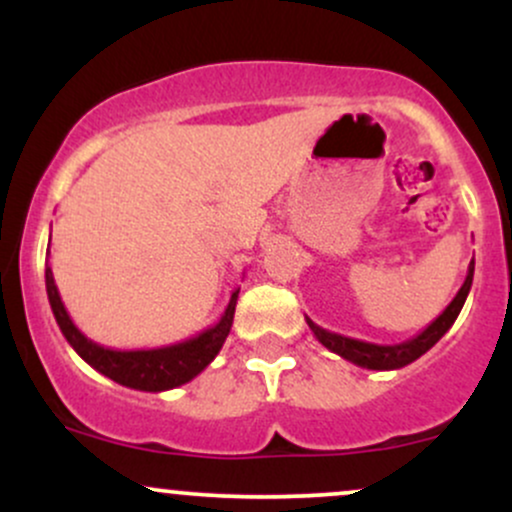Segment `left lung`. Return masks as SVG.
<instances>
[{"label": "left lung", "mask_w": 512, "mask_h": 512, "mask_svg": "<svg viewBox=\"0 0 512 512\" xmlns=\"http://www.w3.org/2000/svg\"><path fill=\"white\" fill-rule=\"evenodd\" d=\"M472 279H474V260L469 262L467 276H464V284L460 286V291H457V296L452 298L448 308H445L443 313H440L436 320L426 327V330H421L416 337H411L402 344L361 342V339H351V337H344V334L322 330V327L315 325L310 317H305V320H308V327L313 330L317 342H320L322 346H327L332 354L351 361L354 366H361L368 370H397V368L409 366V363L416 361L419 356H424L426 351L431 349V346L450 330L452 322H455L457 315H460L464 301H467L469 289H472Z\"/></svg>", "instance_id": "1"}]
</instances>
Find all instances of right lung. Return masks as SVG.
<instances>
[{"label":"right lung","mask_w":512,"mask_h":512,"mask_svg":"<svg viewBox=\"0 0 512 512\" xmlns=\"http://www.w3.org/2000/svg\"><path fill=\"white\" fill-rule=\"evenodd\" d=\"M45 289H48L52 315H55L64 339H67L76 354L84 358L88 366L105 375V378L142 392H166L173 390V387L190 383L192 378H197V375L214 361L216 354L221 351L223 342H226L228 332H231L240 291L238 289L231 293V301H228L219 322L195 334V337L168 346H156V349L120 351L91 342V339L74 325L67 308H64L60 291H57L50 264L45 267Z\"/></svg>","instance_id":"right-lung-1"}]
</instances>
